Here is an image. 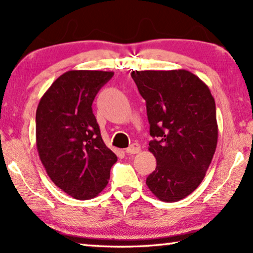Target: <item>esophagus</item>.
I'll return each instance as SVG.
<instances>
[{
    "mask_svg": "<svg viewBox=\"0 0 253 253\" xmlns=\"http://www.w3.org/2000/svg\"><path fill=\"white\" fill-rule=\"evenodd\" d=\"M126 152L127 154H137V153H139V152H140V145L137 144V143L130 145V146L126 150Z\"/></svg>",
    "mask_w": 253,
    "mask_h": 253,
    "instance_id": "esophagus-1",
    "label": "esophagus"
}]
</instances>
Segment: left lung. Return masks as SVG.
I'll use <instances>...</instances> for the list:
<instances>
[{
	"label": "left lung",
	"mask_w": 253,
	"mask_h": 253,
	"mask_svg": "<svg viewBox=\"0 0 253 253\" xmlns=\"http://www.w3.org/2000/svg\"><path fill=\"white\" fill-rule=\"evenodd\" d=\"M146 101L148 151L157 159L146 184L161 202H178L198 188L217 144L215 101L205 83L188 70L132 71Z\"/></svg>",
	"instance_id": "8db88e82"
}]
</instances>
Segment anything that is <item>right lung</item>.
Segmentation results:
<instances>
[{
	"instance_id": "1",
	"label": "right lung",
	"mask_w": 253,
	"mask_h": 253,
	"mask_svg": "<svg viewBox=\"0 0 253 253\" xmlns=\"http://www.w3.org/2000/svg\"><path fill=\"white\" fill-rule=\"evenodd\" d=\"M113 71L70 70L40 99L36 115L37 148L54 184L75 199L98 196L117 157L103 143L92 103Z\"/></svg>"
}]
</instances>
